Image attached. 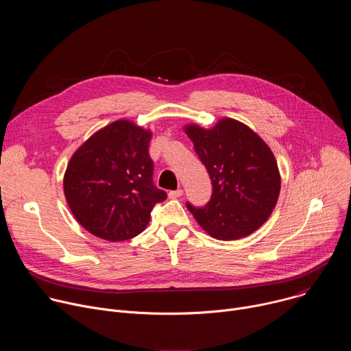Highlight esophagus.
Masks as SVG:
<instances>
[{
  "mask_svg": "<svg viewBox=\"0 0 351 351\" xmlns=\"http://www.w3.org/2000/svg\"><path fill=\"white\" fill-rule=\"evenodd\" d=\"M182 194H183V190H182V189H178V190L169 191V193H168V197L172 198V199H175V198H179Z\"/></svg>",
  "mask_w": 351,
  "mask_h": 351,
  "instance_id": "esophagus-1",
  "label": "esophagus"
}]
</instances>
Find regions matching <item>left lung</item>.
Returning <instances> with one entry per match:
<instances>
[{
	"label": "left lung",
	"instance_id": "1",
	"mask_svg": "<svg viewBox=\"0 0 351 351\" xmlns=\"http://www.w3.org/2000/svg\"><path fill=\"white\" fill-rule=\"evenodd\" d=\"M213 182L203 208L187 204L197 223L218 240H239L261 228L280 193V173L268 144L243 122L222 118L211 129L183 128Z\"/></svg>",
	"mask_w": 351,
	"mask_h": 351
}]
</instances>
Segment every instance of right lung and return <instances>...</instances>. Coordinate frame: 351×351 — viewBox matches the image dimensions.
<instances>
[{"label":"right lung","instance_id":"obj_1","mask_svg":"<svg viewBox=\"0 0 351 351\" xmlns=\"http://www.w3.org/2000/svg\"><path fill=\"white\" fill-rule=\"evenodd\" d=\"M153 132L118 119L90 136L64 175L66 203L91 234L123 241L141 233L167 193L153 183L148 145Z\"/></svg>","mask_w":351,"mask_h":351}]
</instances>
